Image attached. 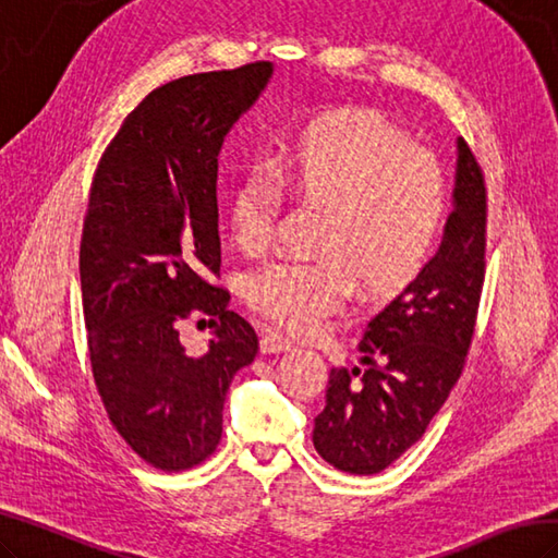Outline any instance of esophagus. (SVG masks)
Returning a JSON list of instances; mask_svg holds the SVG:
<instances>
[{
    "label": "esophagus",
    "mask_w": 558,
    "mask_h": 558,
    "mask_svg": "<svg viewBox=\"0 0 558 558\" xmlns=\"http://www.w3.org/2000/svg\"><path fill=\"white\" fill-rule=\"evenodd\" d=\"M291 348V341L279 331H265L260 336V352L263 355H279V352H287Z\"/></svg>",
    "instance_id": "esophagus-1"
}]
</instances>
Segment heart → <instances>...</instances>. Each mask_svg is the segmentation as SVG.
Segmentation results:
<instances>
[{"label": "heart", "mask_w": 558, "mask_h": 558, "mask_svg": "<svg viewBox=\"0 0 558 558\" xmlns=\"http://www.w3.org/2000/svg\"><path fill=\"white\" fill-rule=\"evenodd\" d=\"M275 182L293 198L324 206L317 260H283L257 271L248 301L263 317L310 333L345 303L352 281L369 298L407 287L430 260L447 215L438 158L366 108H333L281 134L269 158ZM279 189L243 177L229 225L236 248L267 251Z\"/></svg>", "instance_id": "1"}]
</instances>
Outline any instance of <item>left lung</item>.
<instances>
[{"mask_svg": "<svg viewBox=\"0 0 558 558\" xmlns=\"http://www.w3.org/2000/svg\"><path fill=\"white\" fill-rule=\"evenodd\" d=\"M452 196L438 253L366 324L364 369L329 374L312 442L338 471L372 475L390 466L424 436L464 369L485 279L487 194L461 137Z\"/></svg>", "mask_w": 558, "mask_h": 558, "instance_id": "obj_1", "label": "left lung"}]
</instances>
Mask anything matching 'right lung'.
I'll return each mask as SVG.
<instances>
[{"label":"right lung","instance_id":"add662e5","mask_svg":"<svg viewBox=\"0 0 558 558\" xmlns=\"http://www.w3.org/2000/svg\"><path fill=\"white\" fill-rule=\"evenodd\" d=\"M271 73L255 61L154 89L94 172L80 243L94 384L120 436L168 473L215 452L229 384L257 355L253 326L210 277H220L217 154ZM194 311L214 329L201 356L179 341Z\"/></svg>","mask_w":558,"mask_h":558}]
</instances>
